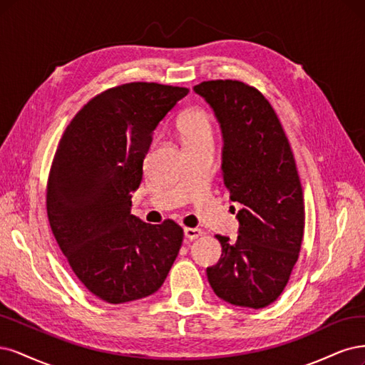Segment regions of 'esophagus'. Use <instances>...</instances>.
<instances>
[{"mask_svg": "<svg viewBox=\"0 0 365 365\" xmlns=\"http://www.w3.org/2000/svg\"><path fill=\"white\" fill-rule=\"evenodd\" d=\"M202 235H203V232L200 229H195V227H186L185 229V238H187L190 241L200 238Z\"/></svg>", "mask_w": 365, "mask_h": 365, "instance_id": "esophagus-1", "label": "esophagus"}]
</instances>
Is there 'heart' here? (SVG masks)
Segmentation results:
<instances>
[{"instance_id": "1", "label": "heart", "mask_w": 365, "mask_h": 365, "mask_svg": "<svg viewBox=\"0 0 365 365\" xmlns=\"http://www.w3.org/2000/svg\"><path fill=\"white\" fill-rule=\"evenodd\" d=\"M178 130L186 147L214 139L212 118H210L209 112L202 108L186 110L178 121Z\"/></svg>"}]
</instances>
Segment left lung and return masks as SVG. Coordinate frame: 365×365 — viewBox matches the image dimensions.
<instances>
[{
	"instance_id": "left-lung-1",
	"label": "left lung",
	"mask_w": 365,
	"mask_h": 365,
	"mask_svg": "<svg viewBox=\"0 0 365 365\" xmlns=\"http://www.w3.org/2000/svg\"><path fill=\"white\" fill-rule=\"evenodd\" d=\"M212 108L222 133V183L242 206L237 241L215 235L220 261L206 268L220 299L259 309L288 284L304 229L302 185L292 151L272 104L238 80L194 86Z\"/></svg>"
}]
</instances>
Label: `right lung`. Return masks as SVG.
<instances>
[{
    "mask_svg": "<svg viewBox=\"0 0 365 365\" xmlns=\"http://www.w3.org/2000/svg\"><path fill=\"white\" fill-rule=\"evenodd\" d=\"M187 92L140 81L108 89L58 143L46 186L50 226L81 284L108 303L156 292L179 255V225H148L130 209L153 132Z\"/></svg>",
    "mask_w": 365,
    "mask_h": 365,
    "instance_id": "1",
    "label": "right lung"
}]
</instances>
